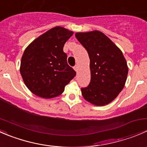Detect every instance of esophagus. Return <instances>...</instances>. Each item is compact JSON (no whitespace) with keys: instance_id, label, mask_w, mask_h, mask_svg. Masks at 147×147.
I'll return each mask as SVG.
<instances>
[{"instance_id":"1","label":"esophagus","mask_w":147,"mask_h":147,"mask_svg":"<svg viewBox=\"0 0 147 147\" xmlns=\"http://www.w3.org/2000/svg\"><path fill=\"white\" fill-rule=\"evenodd\" d=\"M74 69H75V70L76 71V72H78V65H75V66H74Z\"/></svg>"}]
</instances>
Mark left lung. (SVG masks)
<instances>
[{"label": "left lung", "mask_w": 147, "mask_h": 147, "mask_svg": "<svg viewBox=\"0 0 147 147\" xmlns=\"http://www.w3.org/2000/svg\"><path fill=\"white\" fill-rule=\"evenodd\" d=\"M75 37L87 50L90 60L91 80L81 88L87 102L103 106L113 101L124 88L128 75L121 50L100 31L77 32Z\"/></svg>", "instance_id": "obj_1"}]
</instances>
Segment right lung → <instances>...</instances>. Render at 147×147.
Returning <instances> with one entry per match:
<instances>
[{"label": "right lung", "instance_id": "1", "mask_svg": "<svg viewBox=\"0 0 147 147\" xmlns=\"http://www.w3.org/2000/svg\"><path fill=\"white\" fill-rule=\"evenodd\" d=\"M73 32L55 27L32 41L24 51L20 74L33 94L42 98L57 97L76 75L63 52L66 41Z\"/></svg>", "mask_w": 147, "mask_h": 147}]
</instances>
